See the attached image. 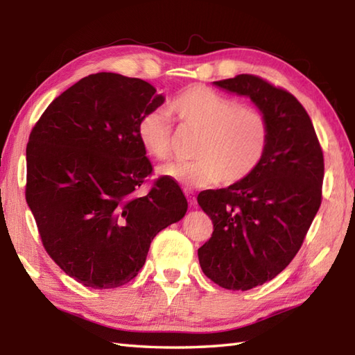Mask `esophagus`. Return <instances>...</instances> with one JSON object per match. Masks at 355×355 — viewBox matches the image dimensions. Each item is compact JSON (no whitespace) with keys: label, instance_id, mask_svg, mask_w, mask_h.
<instances>
[{"label":"esophagus","instance_id":"1","mask_svg":"<svg viewBox=\"0 0 355 355\" xmlns=\"http://www.w3.org/2000/svg\"><path fill=\"white\" fill-rule=\"evenodd\" d=\"M184 193H186L187 200H189V205H191V206H195V205H197V198H195V192H193L192 189H186V191H184Z\"/></svg>","mask_w":355,"mask_h":355}]
</instances>
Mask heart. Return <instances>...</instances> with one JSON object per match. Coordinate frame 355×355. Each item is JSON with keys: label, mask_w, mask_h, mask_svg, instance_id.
I'll use <instances>...</instances> for the list:
<instances>
[{"label": "heart", "mask_w": 355, "mask_h": 355, "mask_svg": "<svg viewBox=\"0 0 355 355\" xmlns=\"http://www.w3.org/2000/svg\"><path fill=\"white\" fill-rule=\"evenodd\" d=\"M180 123L198 131L193 162L168 163L158 172L184 187H206L221 180L235 184L258 168L268 143V122L259 110L239 105L206 85L184 88L169 102ZM141 148L157 160L172 153V123L166 111L154 110L137 122Z\"/></svg>", "instance_id": "obj_1"}]
</instances>
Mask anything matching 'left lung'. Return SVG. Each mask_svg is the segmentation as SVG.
<instances>
[{"label":"left lung","mask_w":355,"mask_h":355,"mask_svg":"<svg viewBox=\"0 0 355 355\" xmlns=\"http://www.w3.org/2000/svg\"><path fill=\"white\" fill-rule=\"evenodd\" d=\"M214 84L250 97L268 122L266 154L252 175L197 198L214 224L198 248L202 273L245 291L276 277L302 247L322 202L325 164L311 119L291 93L254 74Z\"/></svg>","instance_id":"left-lung-1"}]
</instances>
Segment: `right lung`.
<instances>
[{"label": "right lung", "instance_id": "1", "mask_svg": "<svg viewBox=\"0 0 355 355\" xmlns=\"http://www.w3.org/2000/svg\"><path fill=\"white\" fill-rule=\"evenodd\" d=\"M163 102L141 79L89 74L58 96L30 132L27 205L45 252L82 285L132 281L150 241L186 214L184 193L169 178L137 193L153 173L137 122Z\"/></svg>", "mask_w": 355, "mask_h": 355}]
</instances>
